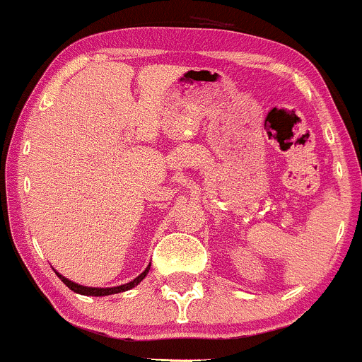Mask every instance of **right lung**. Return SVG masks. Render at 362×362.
<instances>
[{
	"instance_id": "right-lung-1",
	"label": "right lung",
	"mask_w": 362,
	"mask_h": 362,
	"mask_svg": "<svg viewBox=\"0 0 362 362\" xmlns=\"http://www.w3.org/2000/svg\"><path fill=\"white\" fill-rule=\"evenodd\" d=\"M148 269H151V264L145 268L144 273H140V275L136 276L134 280H131V282L127 284H122V286H117V287H86V286H80V284L76 282H71V280L66 279V276H63L61 273L56 272V275L59 276L61 280H63V284H66V287L73 291V293L76 294H83V296H110V294H119V293H124V291H129L133 289V287H136L138 284L141 282V280L147 276Z\"/></svg>"
}]
</instances>
